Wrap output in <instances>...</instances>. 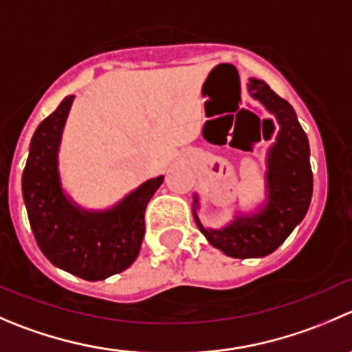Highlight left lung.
I'll return each instance as SVG.
<instances>
[{
	"mask_svg": "<svg viewBox=\"0 0 352 352\" xmlns=\"http://www.w3.org/2000/svg\"><path fill=\"white\" fill-rule=\"evenodd\" d=\"M248 93L278 124L275 141L265 158V196L249 210L235 206L230 220L218 228L201 223L197 192H194L192 203L194 221L206 241L223 254L239 259L272 254L301 223L313 196L308 135L294 108L261 78H249Z\"/></svg>",
	"mask_w": 352,
	"mask_h": 352,
	"instance_id": "left-lung-1",
	"label": "left lung"
}]
</instances>
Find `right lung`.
Segmentation results:
<instances>
[{
    "instance_id": "1",
    "label": "right lung",
    "mask_w": 352,
    "mask_h": 352,
    "mask_svg": "<svg viewBox=\"0 0 352 352\" xmlns=\"http://www.w3.org/2000/svg\"><path fill=\"white\" fill-rule=\"evenodd\" d=\"M75 96L63 98L34 132L22 173V196L43 254L84 280H104L127 270L141 251L144 213L165 177L149 179L103 210L78 204L65 190L60 146Z\"/></svg>"
}]
</instances>
